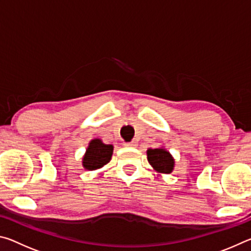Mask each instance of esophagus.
<instances>
[{"label": "esophagus", "instance_id": "obj_1", "mask_svg": "<svg viewBox=\"0 0 251 251\" xmlns=\"http://www.w3.org/2000/svg\"><path fill=\"white\" fill-rule=\"evenodd\" d=\"M126 147H136L137 146V143L136 142H130V143H126L125 144Z\"/></svg>", "mask_w": 251, "mask_h": 251}]
</instances>
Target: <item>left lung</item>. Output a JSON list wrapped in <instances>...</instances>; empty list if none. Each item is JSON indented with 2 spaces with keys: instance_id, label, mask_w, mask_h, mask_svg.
<instances>
[{
  "instance_id": "1",
  "label": "left lung",
  "mask_w": 251,
  "mask_h": 251,
  "mask_svg": "<svg viewBox=\"0 0 251 251\" xmlns=\"http://www.w3.org/2000/svg\"><path fill=\"white\" fill-rule=\"evenodd\" d=\"M147 159L157 173L171 174L175 166L173 156L165 148H155V150L150 148L147 151Z\"/></svg>"
}]
</instances>
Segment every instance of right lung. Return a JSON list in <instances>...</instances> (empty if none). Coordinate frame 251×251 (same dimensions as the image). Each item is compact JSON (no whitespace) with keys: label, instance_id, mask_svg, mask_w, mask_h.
I'll use <instances>...</instances> for the list:
<instances>
[{"label":"right lung","instance_id":"1","mask_svg":"<svg viewBox=\"0 0 251 251\" xmlns=\"http://www.w3.org/2000/svg\"><path fill=\"white\" fill-rule=\"evenodd\" d=\"M113 150V145L104 144L99 138L93 139L83 157V167L87 171L101 168L112 158Z\"/></svg>","mask_w":251,"mask_h":251}]
</instances>
